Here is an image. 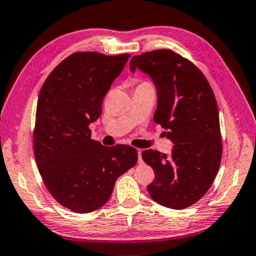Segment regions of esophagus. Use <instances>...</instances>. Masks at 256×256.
Returning <instances> with one entry per match:
<instances>
[{"label": "esophagus", "instance_id": "1", "mask_svg": "<svg viewBox=\"0 0 256 256\" xmlns=\"http://www.w3.org/2000/svg\"><path fill=\"white\" fill-rule=\"evenodd\" d=\"M138 162L142 164V150H138Z\"/></svg>", "mask_w": 256, "mask_h": 256}]
</instances>
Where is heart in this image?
Instances as JSON below:
<instances>
[{
	"label": "heart",
	"instance_id": "obj_1",
	"mask_svg": "<svg viewBox=\"0 0 256 256\" xmlns=\"http://www.w3.org/2000/svg\"><path fill=\"white\" fill-rule=\"evenodd\" d=\"M146 84H148V83H146V82H140V83L138 84V86H140V85H146Z\"/></svg>",
	"mask_w": 256,
	"mask_h": 256
}]
</instances>
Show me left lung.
I'll use <instances>...</instances> for the list:
<instances>
[{
	"label": "left lung",
	"instance_id": "obj_1",
	"mask_svg": "<svg viewBox=\"0 0 256 256\" xmlns=\"http://www.w3.org/2000/svg\"><path fill=\"white\" fill-rule=\"evenodd\" d=\"M152 78L158 94L153 120L171 139V156L142 152L156 178L148 186L156 202L184 210L205 196L214 182L222 156L219 110L212 88L194 64L168 49L134 56L130 70Z\"/></svg>",
	"mask_w": 256,
	"mask_h": 256
}]
</instances>
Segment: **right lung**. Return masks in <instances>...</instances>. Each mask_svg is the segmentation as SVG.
<instances>
[{
  "label": "right lung",
  "mask_w": 256,
  "mask_h": 256,
  "mask_svg": "<svg viewBox=\"0 0 256 256\" xmlns=\"http://www.w3.org/2000/svg\"><path fill=\"white\" fill-rule=\"evenodd\" d=\"M130 54L74 52L51 71L40 91L34 153L44 185L60 205L90 213L110 199L116 180L137 164L128 145L103 146L88 125Z\"/></svg>",
  "instance_id": "obj_1"
}]
</instances>
